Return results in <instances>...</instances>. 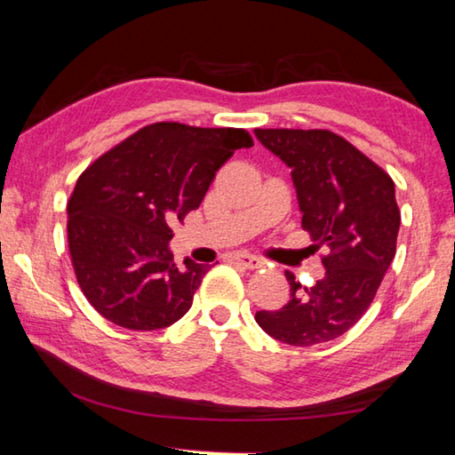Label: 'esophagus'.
Masks as SVG:
<instances>
[{
  "label": "esophagus",
  "instance_id": "esophagus-1",
  "mask_svg": "<svg viewBox=\"0 0 455 455\" xmlns=\"http://www.w3.org/2000/svg\"><path fill=\"white\" fill-rule=\"evenodd\" d=\"M235 263L243 265L244 268H260V267H263V260H260L255 255H249V252H236Z\"/></svg>",
  "mask_w": 455,
  "mask_h": 455
}]
</instances>
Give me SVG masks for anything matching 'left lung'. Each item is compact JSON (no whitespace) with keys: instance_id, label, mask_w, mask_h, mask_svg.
Listing matches in <instances>:
<instances>
[{"instance_id":"8db88e82","label":"left lung","mask_w":455,"mask_h":455,"mask_svg":"<svg viewBox=\"0 0 455 455\" xmlns=\"http://www.w3.org/2000/svg\"><path fill=\"white\" fill-rule=\"evenodd\" d=\"M260 144L291 168L301 227L323 249L325 276L303 287L295 275L289 303L259 311L276 341L309 347L341 337L363 317L395 257L402 214L391 176L331 130L257 128Z\"/></svg>"}]
</instances>
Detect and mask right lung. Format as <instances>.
Listing matches in <instances>:
<instances>
[{
    "mask_svg": "<svg viewBox=\"0 0 455 455\" xmlns=\"http://www.w3.org/2000/svg\"><path fill=\"white\" fill-rule=\"evenodd\" d=\"M243 128L156 122L96 158L68 200V246L84 297L116 325L154 331L190 309L211 267H176L171 222L196 211L219 168L251 148Z\"/></svg>",
    "mask_w": 455,
    "mask_h": 455,
    "instance_id": "right-lung-1",
    "label": "right lung"
}]
</instances>
